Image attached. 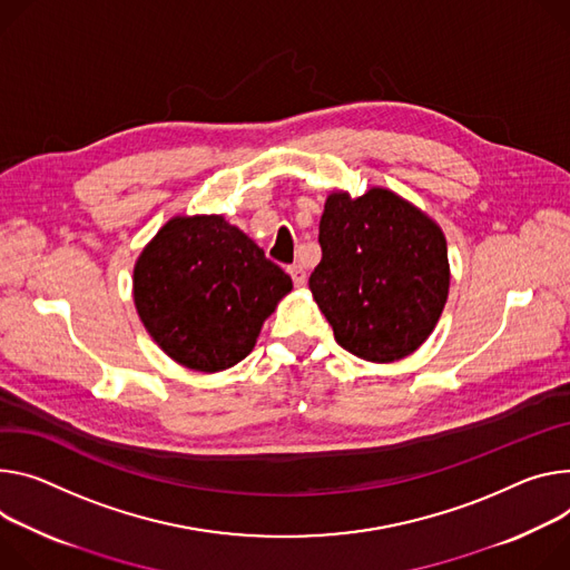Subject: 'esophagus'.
<instances>
[{"label": "esophagus", "instance_id": "esophagus-1", "mask_svg": "<svg viewBox=\"0 0 570 570\" xmlns=\"http://www.w3.org/2000/svg\"><path fill=\"white\" fill-rule=\"evenodd\" d=\"M288 275L293 277V284H295V286H304V284H306V273H304L302 266H291V268H288Z\"/></svg>", "mask_w": 570, "mask_h": 570}]
</instances>
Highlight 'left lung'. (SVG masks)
I'll return each mask as SVG.
<instances>
[{
  "label": "left lung",
  "instance_id": "obj_1",
  "mask_svg": "<svg viewBox=\"0 0 570 570\" xmlns=\"http://www.w3.org/2000/svg\"><path fill=\"white\" fill-rule=\"evenodd\" d=\"M318 240L323 258L308 288L336 343L373 364L416 352L434 332L450 291L439 223L384 186L358 197L332 190Z\"/></svg>",
  "mask_w": 570,
  "mask_h": 570
}]
</instances>
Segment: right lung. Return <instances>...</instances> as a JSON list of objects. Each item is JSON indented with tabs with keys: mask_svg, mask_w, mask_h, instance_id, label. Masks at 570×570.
Wrapping results in <instances>:
<instances>
[{
	"mask_svg": "<svg viewBox=\"0 0 570 570\" xmlns=\"http://www.w3.org/2000/svg\"><path fill=\"white\" fill-rule=\"evenodd\" d=\"M293 291L291 277L225 216H175L134 264L140 323L179 366L220 373L243 361Z\"/></svg>",
	"mask_w": 570,
	"mask_h": 570,
	"instance_id": "add662e5",
	"label": "right lung"
}]
</instances>
